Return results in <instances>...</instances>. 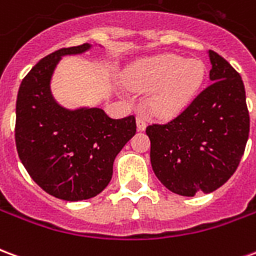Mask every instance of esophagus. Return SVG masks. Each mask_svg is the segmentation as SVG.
<instances>
[{
	"mask_svg": "<svg viewBox=\"0 0 256 256\" xmlns=\"http://www.w3.org/2000/svg\"><path fill=\"white\" fill-rule=\"evenodd\" d=\"M136 120H137V128H138V130L142 132V130L146 128V120H145V118L142 116V115H137V119H136Z\"/></svg>",
	"mask_w": 256,
	"mask_h": 256,
	"instance_id": "obj_1",
	"label": "esophagus"
}]
</instances>
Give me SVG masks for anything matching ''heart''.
Returning <instances> with one entry per match:
<instances>
[{"mask_svg":"<svg viewBox=\"0 0 256 256\" xmlns=\"http://www.w3.org/2000/svg\"><path fill=\"white\" fill-rule=\"evenodd\" d=\"M204 76L203 62L164 53L132 64L124 84L136 92H150L148 108L155 116L172 118L192 102Z\"/></svg>","mask_w":256,"mask_h":256,"instance_id":"obj_1","label":"heart"}]
</instances>
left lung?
<instances>
[{
    "instance_id": "left-lung-1",
    "label": "left lung",
    "mask_w": 256,
    "mask_h": 256,
    "mask_svg": "<svg viewBox=\"0 0 256 256\" xmlns=\"http://www.w3.org/2000/svg\"><path fill=\"white\" fill-rule=\"evenodd\" d=\"M208 56L212 84L177 118L146 128L155 176L181 196L222 186L236 172L250 133L240 74L214 50Z\"/></svg>"
}]
</instances>
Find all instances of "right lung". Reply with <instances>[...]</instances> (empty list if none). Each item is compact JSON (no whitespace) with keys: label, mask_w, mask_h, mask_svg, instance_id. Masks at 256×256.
I'll return each mask as SVG.
<instances>
[{"label":"right lung","mask_w":256,"mask_h":256,"mask_svg":"<svg viewBox=\"0 0 256 256\" xmlns=\"http://www.w3.org/2000/svg\"><path fill=\"white\" fill-rule=\"evenodd\" d=\"M92 45L48 54L22 80L16 101V148L30 177L54 198L79 202L102 192L114 160L136 134V118L112 119L101 108L67 110L50 92L53 71L67 54Z\"/></svg>","instance_id":"obj_1"}]
</instances>
